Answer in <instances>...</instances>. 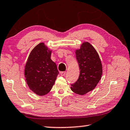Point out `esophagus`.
I'll return each instance as SVG.
<instances>
[{"mask_svg": "<svg viewBox=\"0 0 130 130\" xmlns=\"http://www.w3.org/2000/svg\"><path fill=\"white\" fill-rule=\"evenodd\" d=\"M60 74L61 76H64L66 74V71H62V72H60Z\"/></svg>", "mask_w": 130, "mask_h": 130, "instance_id": "1", "label": "esophagus"}]
</instances>
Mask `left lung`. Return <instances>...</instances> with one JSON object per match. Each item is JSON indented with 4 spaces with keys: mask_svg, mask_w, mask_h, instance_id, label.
Instances as JSON below:
<instances>
[{
    "mask_svg": "<svg viewBox=\"0 0 130 130\" xmlns=\"http://www.w3.org/2000/svg\"><path fill=\"white\" fill-rule=\"evenodd\" d=\"M75 52L80 74L78 80L71 85V89L77 94L84 95L94 89L100 81L102 65L97 51L88 42H84Z\"/></svg>",
    "mask_w": 130,
    "mask_h": 130,
    "instance_id": "obj_1",
    "label": "left lung"
}]
</instances>
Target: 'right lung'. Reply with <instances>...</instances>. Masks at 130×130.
I'll use <instances>...</instances> for the list:
<instances>
[{"label": "right lung", "instance_id": "obj_1", "mask_svg": "<svg viewBox=\"0 0 130 130\" xmlns=\"http://www.w3.org/2000/svg\"><path fill=\"white\" fill-rule=\"evenodd\" d=\"M52 50L45 43L36 46L30 52L24 67V77L30 90L42 96L50 92L59 71L51 59Z\"/></svg>", "mask_w": 130, "mask_h": 130}]
</instances>
